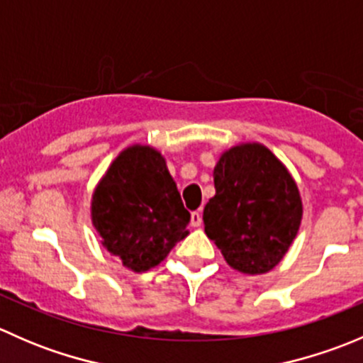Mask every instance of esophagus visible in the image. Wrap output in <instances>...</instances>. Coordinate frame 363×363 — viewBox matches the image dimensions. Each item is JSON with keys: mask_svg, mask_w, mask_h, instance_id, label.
<instances>
[{"mask_svg": "<svg viewBox=\"0 0 363 363\" xmlns=\"http://www.w3.org/2000/svg\"><path fill=\"white\" fill-rule=\"evenodd\" d=\"M191 225L195 226V228H199V226L202 225V212L200 211L191 212Z\"/></svg>", "mask_w": 363, "mask_h": 363, "instance_id": "34e87169", "label": "esophagus"}]
</instances>
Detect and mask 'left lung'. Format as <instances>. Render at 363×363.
I'll return each instance as SVG.
<instances>
[{"mask_svg":"<svg viewBox=\"0 0 363 363\" xmlns=\"http://www.w3.org/2000/svg\"><path fill=\"white\" fill-rule=\"evenodd\" d=\"M216 195L203 208V225L232 269L265 274L286 255L302 221L294 177L262 144H240L214 167Z\"/></svg>","mask_w":363,"mask_h":363,"instance_id":"1","label":"left lung"}]
</instances>
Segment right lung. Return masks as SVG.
Instances as JSON below:
<instances>
[{
	"mask_svg": "<svg viewBox=\"0 0 363 363\" xmlns=\"http://www.w3.org/2000/svg\"><path fill=\"white\" fill-rule=\"evenodd\" d=\"M91 218L107 251L133 272H144L188 235L191 214L163 156L149 145H131L94 189Z\"/></svg>",
	"mask_w": 363,
	"mask_h": 363,
	"instance_id": "1",
	"label": "right lung"
}]
</instances>
